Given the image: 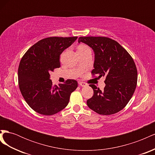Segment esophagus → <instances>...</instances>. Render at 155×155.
Instances as JSON below:
<instances>
[{"mask_svg": "<svg viewBox=\"0 0 155 155\" xmlns=\"http://www.w3.org/2000/svg\"><path fill=\"white\" fill-rule=\"evenodd\" d=\"M79 85H80V86H81V87H86V86L87 85L86 83L82 82V81H79Z\"/></svg>", "mask_w": 155, "mask_h": 155, "instance_id": "1", "label": "esophagus"}]
</instances>
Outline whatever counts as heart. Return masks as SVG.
Returning <instances> with one entry per match:
<instances>
[{
  "mask_svg": "<svg viewBox=\"0 0 155 155\" xmlns=\"http://www.w3.org/2000/svg\"><path fill=\"white\" fill-rule=\"evenodd\" d=\"M87 49H89L88 46H85V45H80L78 46V50H85Z\"/></svg>",
  "mask_w": 155,
  "mask_h": 155,
  "instance_id": "heart-1",
  "label": "heart"
}]
</instances>
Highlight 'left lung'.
<instances>
[{"mask_svg":"<svg viewBox=\"0 0 155 155\" xmlns=\"http://www.w3.org/2000/svg\"><path fill=\"white\" fill-rule=\"evenodd\" d=\"M87 45L94 52L92 74L105 77L103 91L90 85L93 96L87 104L102 115L116 113L128 104L137 84V69L132 57L118 42L105 37H80L78 43Z\"/></svg>","mask_w":155,"mask_h":155,"instance_id":"1","label":"left lung"}]
</instances>
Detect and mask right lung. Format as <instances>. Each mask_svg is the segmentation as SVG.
<instances>
[{
    "label": "right lung",
    "instance_id": "right-lung-1",
    "mask_svg": "<svg viewBox=\"0 0 155 155\" xmlns=\"http://www.w3.org/2000/svg\"><path fill=\"white\" fill-rule=\"evenodd\" d=\"M78 37H51L41 39L23 55L18 68V86L26 102L41 114L53 115L62 110L78 87L74 79L54 85L50 72L60 67L59 58Z\"/></svg>",
    "mask_w": 155,
    "mask_h": 155
}]
</instances>
